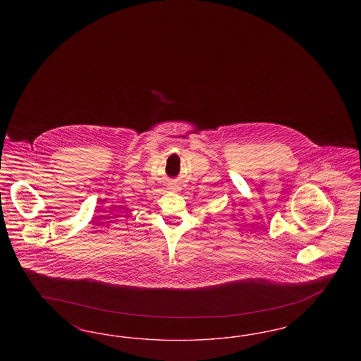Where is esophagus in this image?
Returning a JSON list of instances; mask_svg holds the SVG:
<instances>
[{
  "mask_svg": "<svg viewBox=\"0 0 361 361\" xmlns=\"http://www.w3.org/2000/svg\"><path fill=\"white\" fill-rule=\"evenodd\" d=\"M169 189H172V190H178V184H177V183H172V184H169Z\"/></svg>",
  "mask_w": 361,
  "mask_h": 361,
  "instance_id": "esophagus-1",
  "label": "esophagus"
}]
</instances>
